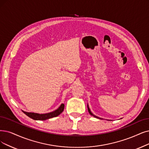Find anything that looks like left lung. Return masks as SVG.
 Wrapping results in <instances>:
<instances>
[{"instance_id":"8db88e82","label":"left lung","mask_w":149,"mask_h":149,"mask_svg":"<svg viewBox=\"0 0 149 149\" xmlns=\"http://www.w3.org/2000/svg\"><path fill=\"white\" fill-rule=\"evenodd\" d=\"M87 109H88V112H89V114H90L91 116H93V117H95V118H100V119H102V118L98 117H97V116H95L93 114H92V112H91V110H90V109H89V108H88V104H87Z\"/></svg>"}]
</instances>
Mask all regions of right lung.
Masks as SVG:
<instances>
[{
	"instance_id": "right-lung-1",
	"label": "right lung",
	"mask_w": 149,
	"mask_h": 149,
	"mask_svg": "<svg viewBox=\"0 0 149 149\" xmlns=\"http://www.w3.org/2000/svg\"><path fill=\"white\" fill-rule=\"evenodd\" d=\"M64 104H62L58 109L55 110L54 111H52L49 113H46V114H38V113H34V112H27L24 111H22L24 114L29 117L30 118H32L33 120H45L49 118L55 117L60 115L61 113L63 111L64 109Z\"/></svg>"
}]
</instances>
